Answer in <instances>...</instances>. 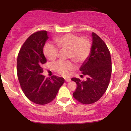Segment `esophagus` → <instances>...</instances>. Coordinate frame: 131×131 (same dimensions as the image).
Returning <instances> with one entry per match:
<instances>
[{"label":"esophagus","instance_id":"34e87169","mask_svg":"<svg viewBox=\"0 0 131 131\" xmlns=\"http://www.w3.org/2000/svg\"><path fill=\"white\" fill-rule=\"evenodd\" d=\"M65 81H67V82H70L71 79H70V78H66Z\"/></svg>","mask_w":131,"mask_h":131}]
</instances>
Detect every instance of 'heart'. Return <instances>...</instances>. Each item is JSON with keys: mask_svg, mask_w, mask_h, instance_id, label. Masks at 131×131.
Here are the masks:
<instances>
[{"mask_svg": "<svg viewBox=\"0 0 131 131\" xmlns=\"http://www.w3.org/2000/svg\"><path fill=\"white\" fill-rule=\"evenodd\" d=\"M60 50L67 51L68 58H71L76 63L81 64L89 57L92 50V43L88 37H80L73 34H67L58 37L55 40ZM45 57L49 60L57 58L58 50L51 44L45 45L43 49ZM54 70L58 74L67 76L74 68L73 63L70 61H57L53 64Z\"/></svg>", "mask_w": 131, "mask_h": 131, "instance_id": "b5f03b06", "label": "heart"}]
</instances>
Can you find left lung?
<instances>
[{
	"mask_svg": "<svg viewBox=\"0 0 131 131\" xmlns=\"http://www.w3.org/2000/svg\"><path fill=\"white\" fill-rule=\"evenodd\" d=\"M92 37L91 54L79 70L87 76L86 81L71 78L77 84L73 97L83 104L94 103L101 98L108 87L112 75V60L107 46L95 33L92 32Z\"/></svg>",
	"mask_w": 131,
	"mask_h": 131,
	"instance_id": "obj_1",
	"label": "left lung"
}]
</instances>
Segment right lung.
<instances>
[{"label":"right lung","instance_id":"obj_1","mask_svg":"<svg viewBox=\"0 0 131 131\" xmlns=\"http://www.w3.org/2000/svg\"><path fill=\"white\" fill-rule=\"evenodd\" d=\"M49 39L46 31L33 33L23 43L17 58V75L24 94L38 105L50 103L64 83V78L52 76L45 78L42 64L47 62L43 49Z\"/></svg>","mask_w":131,"mask_h":131}]
</instances>
